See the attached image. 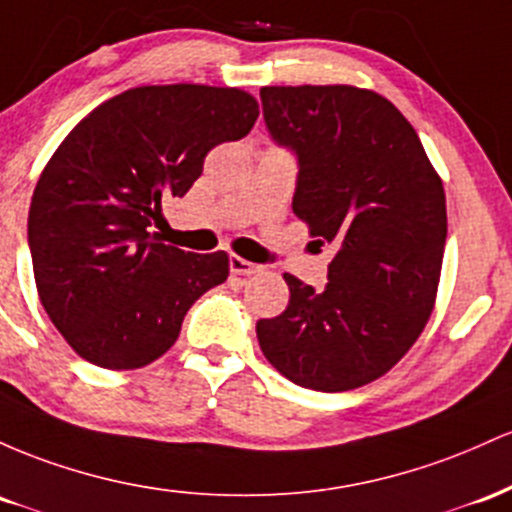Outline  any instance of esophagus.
Segmentation results:
<instances>
[{
  "label": "esophagus",
  "instance_id": "esophagus-1",
  "mask_svg": "<svg viewBox=\"0 0 512 512\" xmlns=\"http://www.w3.org/2000/svg\"><path fill=\"white\" fill-rule=\"evenodd\" d=\"M229 271L234 275H254L261 271V266H256V263L246 261V258H239V256H229Z\"/></svg>",
  "mask_w": 512,
  "mask_h": 512
}]
</instances>
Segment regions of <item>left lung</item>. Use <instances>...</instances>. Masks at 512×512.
<instances>
[{
  "mask_svg": "<svg viewBox=\"0 0 512 512\" xmlns=\"http://www.w3.org/2000/svg\"><path fill=\"white\" fill-rule=\"evenodd\" d=\"M263 120L297 157L292 210L336 246L321 292L285 273L290 302L256 336L280 375L317 392L377 380L433 312L447 237L445 191L411 123L355 86H263Z\"/></svg>",
  "mask_w": 512,
  "mask_h": 512,
  "instance_id": "obj_1",
  "label": "left lung"
}]
</instances>
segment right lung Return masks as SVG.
<instances>
[{"instance_id": "obj_1", "label": "right lung", "mask_w": 512, "mask_h": 512, "mask_svg": "<svg viewBox=\"0 0 512 512\" xmlns=\"http://www.w3.org/2000/svg\"><path fill=\"white\" fill-rule=\"evenodd\" d=\"M251 94L169 84L123 91L65 137L28 210V249L45 312L89 363L135 370L176 343L183 317L225 283L229 258L166 246L149 232L183 198L212 147L246 137Z\"/></svg>"}]
</instances>
